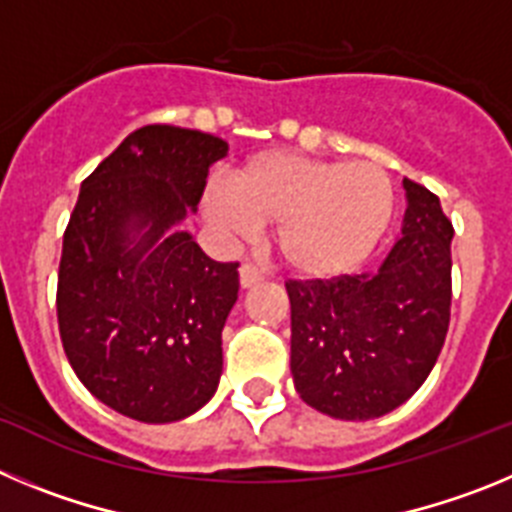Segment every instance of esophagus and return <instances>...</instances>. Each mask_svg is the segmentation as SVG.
Returning <instances> with one entry per match:
<instances>
[{
	"mask_svg": "<svg viewBox=\"0 0 512 512\" xmlns=\"http://www.w3.org/2000/svg\"><path fill=\"white\" fill-rule=\"evenodd\" d=\"M238 274H241V287H253V284H259L261 279H264V271L259 269L256 264H241V269H238Z\"/></svg>",
	"mask_w": 512,
	"mask_h": 512,
	"instance_id": "esophagus-1",
	"label": "esophagus"
}]
</instances>
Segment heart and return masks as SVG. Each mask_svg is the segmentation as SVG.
I'll return each mask as SVG.
<instances>
[{
  "instance_id": "b5f03b06",
  "label": "heart",
  "mask_w": 512,
  "mask_h": 512,
  "mask_svg": "<svg viewBox=\"0 0 512 512\" xmlns=\"http://www.w3.org/2000/svg\"><path fill=\"white\" fill-rule=\"evenodd\" d=\"M205 212L230 235L277 223L282 264L300 277L333 279L364 264L379 246L392 223L395 189L369 161L266 151L238 166L230 187H207Z\"/></svg>"
}]
</instances>
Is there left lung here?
I'll return each instance as SVG.
<instances>
[{
	"instance_id": "left-lung-1",
	"label": "left lung",
	"mask_w": 512,
	"mask_h": 512,
	"mask_svg": "<svg viewBox=\"0 0 512 512\" xmlns=\"http://www.w3.org/2000/svg\"><path fill=\"white\" fill-rule=\"evenodd\" d=\"M402 235L374 274L289 279L292 377L310 408L372 420L418 392L451 318L454 225L433 192L405 179Z\"/></svg>"
}]
</instances>
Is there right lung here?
Returning a JSON list of instances; mask_svg holds the SVG:
<instances>
[{
    "label": "right lung",
    "instance_id": "1",
    "mask_svg": "<svg viewBox=\"0 0 512 512\" xmlns=\"http://www.w3.org/2000/svg\"><path fill=\"white\" fill-rule=\"evenodd\" d=\"M228 143L146 125L81 182L63 233L58 330L81 384L140 423H174L215 395L238 261L174 230L197 210Z\"/></svg>",
    "mask_w": 512,
    "mask_h": 512
}]
</instances>
